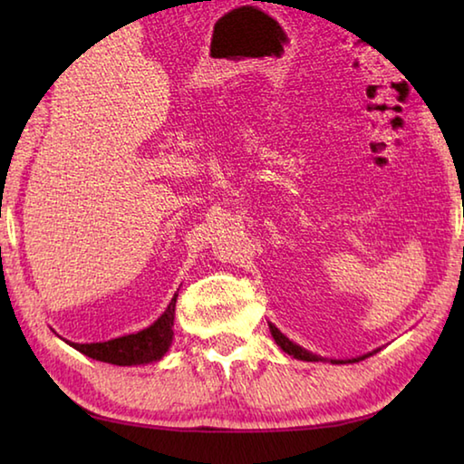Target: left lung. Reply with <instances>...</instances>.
Segmentation results:
<instances>
[{
    "label": "left lung",
    "instance_id": "1",
    "mask_svg": "<svg viewBox=\"0 0 464 464\" xmlns=\"http://www.w3.org/2000/svg\"><path fill=\"white\" fill-rule=\"evenodd\" d=\"M268 327H270V334H272V337H274V342H276L280 348H282V352H286L288 356H293V358H296V360H304V362H321V360H327V362H332V364H352V362H360V360H364V358H368V356H372V354H376V352L379 350H374V352H368V354H364V356H356V358H348V360H335V358H324V356H317V354H313V352H309V350H304L303 345H298V343H295L293 340H288V337L280 332V329L274 325V324H270L268 321Z\"/></svg>",
    "mask_w": 464,
    "mask_h": 464
}]
</instances>
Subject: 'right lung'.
Listing matches in <instances>:
<instances>
[{
  "label": "right lung",
  "instance_id": "add662e5",
  "mask_svg": "<svg viewBox=\"0 0 464 464\" xmlns=\"http://www.w3.org/2000/svg\"><path fill=\"white\" fill-rule=\"evenodd\" d=\"M176 298H171L168 309L161 313L151 325L140 329L137 334H129L122 337H114L108 342L96 343H75L67 342L82 354L90 356L100 362L116 364V366H139L157 362L168 354L171 342H174V317H176Z\"/></svg>",
  "mask_w": 464,
  "mask_h": 464
}]
</instances>
